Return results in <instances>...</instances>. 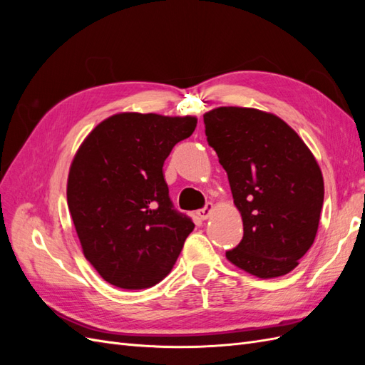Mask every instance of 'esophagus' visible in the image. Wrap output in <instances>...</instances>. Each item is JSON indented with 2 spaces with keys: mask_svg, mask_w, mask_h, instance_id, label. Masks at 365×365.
<instances>
[{
  "mask_svg": "<svg viewBox=\"0 0 365 365\" xmlns=\"http://www.w3.org/2000/svg\"><path fill=\"white\" fill-rule=\"evenodd\" d=\"M212 212H213V204L212 202H207L204 205V208L197 210V216H200V219L205 220V219H208L210 216H212Z\"/></svg>",
  "mask_w": 365,
  "mask_h": 365,
  "instance_id": "34e87169",
  "label": "esophagus"
}]
</instances>
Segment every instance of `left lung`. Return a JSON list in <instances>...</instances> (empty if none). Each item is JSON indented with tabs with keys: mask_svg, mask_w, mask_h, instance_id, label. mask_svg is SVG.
<instances>
[{
	"mask_svg": "<svg viewBox=\"0 0 365 365\" xmlns=\"http://www.w3.org/2000/svg\"><path fill=\"white\" fill-rule=\"evenodd\" d=\"M204 125L244 220L227 259L260 279L291 272L312 247L323 208L312 152L282 118L259 109L220 106L204 114Z\"/></svg>",
	"mask_w": 365,
	"mask_h": 365,
	"instance_id": "obj_1",
	"label": "left lung"
}]
</instances>
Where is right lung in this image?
Wrapping results in <instances>:
<instances>
[{
  "instance_id": "right-lung-1",
  "label": "right lung",
  "mask_w": 365,
  "mask_h": 365,
  "mask_svg": "<svg viewBox=\"0 0 365 365\" xmlns=\"http://www.w3.org/2000/svg\"><path fill=\"white\" fill-rule=\"evenodd\" d=\"M196 117L121 113L85 138L71 163L67 201L86 260L121 289L161 282L195 224L173 208L163 165Z\"/></svg>"
}]
</instances>
